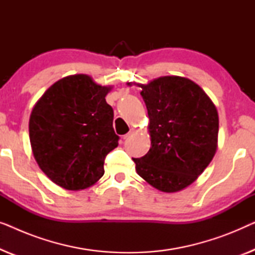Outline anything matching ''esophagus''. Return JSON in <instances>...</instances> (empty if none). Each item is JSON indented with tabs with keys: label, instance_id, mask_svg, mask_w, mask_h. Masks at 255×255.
Masks as SVG:
<instances>
[{
	"label": "esophagus",
	"instance_id": "obj_1",
	"mask_svg": "<svg viewBox=\"0 0 255 255\" xmlns=\"http://www.w3.org/2000/svg\"><path fill=\"white\" fill-rule=\"evenodd\" d=\"M135 132H137V130H135V128H131V130H130V132H128V133H127V134H125L124 135V139H128V138H130L131 137V135H133L134 133H135Z\"/></svg>",
	"mask_w": 255,
	"mask_h": 255
}]
</instances>
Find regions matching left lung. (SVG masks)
<instances>
[{
	"label": "left lung",
	"instance_id": "left-lung-1",
	"mask_svg": "<svg viewBox=\"0 0 255 255\" xmlns=\"http://www.w3.org/2000/svg\"><path fill=\"white\" fill-rule=\"evenodd\" d=\"M139 87L147 108L151 148L141 158H133L135 170L163 193L182 190L214 158L217 109L204 90L187 78L161 76Z\"/></svg>",
	"mask_w": 255,
	"mask_h": 255
}]
</instances>
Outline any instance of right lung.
<instances>
[{
  "mask_svg": "<svg viewBox=\"0 0 255 255\" xmlns=\"http://www.w3.org/2000/svg\"><path fill=\"white\" fill-rule=\"evenodd\" d=\"M111 87L89 75H69L52 85L34 104L29 121L34 159L52 182L67 190L85 189L104 174V159L118 146Z\"/></svg>",
  "mask_w": 255,
  "mask_h": 255,
  "instance_id": "right-lung-1",
  "label": "right lung"
}]
</instances>
